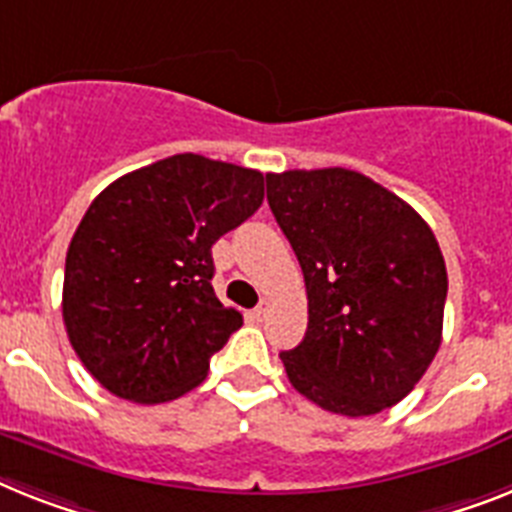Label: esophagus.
I'll return each mask as SVG.
<instances>
[{
	"label": "esophagus",
	"instance_id": "1",
	"mask_svg": "<svg viewBox=\"0 0 512 512\" xmlns=\"http://www.w3.org/2000/svg\"><path fill=\"white\" fill-rule=\"evenodd\" d=\"M269 308H272V301H269V298H261L259 306L253 308V316H256V319H264V316L269 314Z\"/></svg>",
	"mask_w": 512,
	"mask_h": 512
}]
</instances>
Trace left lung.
I'll return each instance as SVG.
<instances>
[{
	"mask_svg": "<svg viewBox=\"0 0 512 512\" xmlns=\"http://www.w3.org/2000/svg\"><path fill=\"white\" fill-rule=\"evenodd\" d=\"M266 201L308 295L306 337L280 353L290 384L340 416L400 403L442 342L447 269L432 227L342 167L266 175Z\"/></svg>",
	"mask_w": 512,
	"mask_h": 512,
	"instance_id": "8db88e82",
	"label": "left lung"
}]
</instances>
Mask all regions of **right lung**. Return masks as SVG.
<instances>
[{"label":"right lung","mask_w":512,"mask_h":512,"mask_svg":"<svg viewBox=\"0 0 512 512\" xmlns=\"http://www.w3.org/2000/svg\"><path fill=\"white\" fill-rule=\"evenodd\" d=\"M264 201V175L175 154L101 190L65 259L62 319L91 377L154 405L206 379L243 316L211 287V246Z\"/></svg>","instance_id":"add662e5"}]
</instances>
